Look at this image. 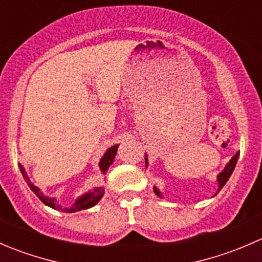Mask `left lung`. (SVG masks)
Listing matches in <instances>:
<instances>
[{"label":"left lung","mask_w":262,"mask_h":262,"mask_svg":"<svg viewBox=\"0 0 262 262\" xmlns=\"http://www.w3.org/2000/svg\"><path fill=\"white\" fill-rule=\"evenodd\" d=\"M238 156H239V152H237L236 155H234L233 157H232V160L229 161L228 163H227V166H226V167H224V170L222 171L221 173H219L218 178H216V181H218V185H219V186H218V191H221L222 187H223L224 185H226V182L228 181L229 178H231L232 172H233L234 167H236V163H237V160H238ZM144 158H146V166H147L148 165L147 156H144ZM153 191L156 192V195H157V196L162 198V195H161V191L156 186H153ZM218 191H216V192H218Z\"/></svg>","instance_id":"left-lung-1"}]
</instances>
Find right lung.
Segmentation results:
<instances>
[{"label": "right lung", "instance_id": "add662e5", "mask_svg": "<svg viewBox=\"0 0 262 262\" xmlns=\"http://www.w3.org/2000/svg\"><path fill=\"white\" fill-rule=\"evenodd\" d=\"M118 147H119V144H115V146L109 148V149L106 150V153L102 156L101 161H100V170H101L102 173H106L109 166L112 165L113 162H114V158L116 156V150H118ZM18 167H20L21 173H23V178L25 179L26 184H28L29 187L33 190L34 194H35L36 196H38L39 199H40L41 202L44 203V204L48 205V207H50V208H53V209L60 210V212L73 213V212H78V210L89 209V208L96 205L97 203L100 202V199L102 198V195H104V189H102V187H95L92 191L86 192V194H83L82 196L78 198V199L76 200L75 204H73L72 207L63 208V207H60L59 204H58L57 199H55V198L46 196V195H44L43 192L40 191V189H38V187H36L35 185L33 184V182L29 180L28 175H26V172H25V168H24L23 165H18Z\"/></svg>", "mask_w": 262, "mask_h": 262}]
</instances>
